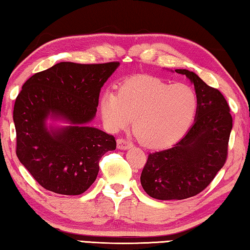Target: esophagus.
Returning <instances> with one entry per match:
<instances>
[{
	"label": "esophagus",
	"instance_id": "1",
	"mask_svg": "<svg viewBox=\"0 0 250 250\" xmlns=\"http://www.w3.org/2000/svg\"><path fill=\"white\" fill-rule=\"evenodd\" d=\"M132 143H129L124 138H118L117 139V148L118 149H128L132 147Z\"/></svg>",
	"mask_w": 250,
	"mask_h": 250
}]
</instances>
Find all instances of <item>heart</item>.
<instances>
[{
	"mask_svg": "<svg viewBox=\"0 0 250 250\" xmlns=\"http://www.w3.org/2000/svg\"><path fill=\"white\" fill-rule=\"evenodd\" d=\"M198 107V95L191 86L149 76L126 79L117 94L106 92L100 100L101 114L109 128H124L134 118L135 135L149 148H165L180 141Z\"/></svg>",
	"mask_w": 250,
	"mask_h": 250,
	"instance_id": "1",
	"label": "heart"
}]
</instances>
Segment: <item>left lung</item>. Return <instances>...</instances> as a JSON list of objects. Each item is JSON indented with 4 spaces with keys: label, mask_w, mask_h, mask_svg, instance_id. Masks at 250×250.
Instances as JSON below:
<instances>
[{
    "label": "left lung",
    "mask_w": 250,
    "mask_h": 250,
    "mask_svg": "<svg viewBox=\"0 0 250 250\" xmlns=\"http://www.w3.org/2000/svg\"><path fill=\"white\" fill-rule=\"evenodd\" d=\"M176 72L193 82L199 107L194 124L176 145L148 155L141 183L157 200H183L202 192L226 163L233 127L229 105L220 91L189 70Z\"/></svg>",
    "instance_id": "8db88e82"
}]
</instances>
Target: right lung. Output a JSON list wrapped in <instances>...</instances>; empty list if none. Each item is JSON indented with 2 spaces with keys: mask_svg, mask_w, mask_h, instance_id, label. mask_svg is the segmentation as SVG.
Here are the masks:
<instances>
[{
  "mask_svg": "<svg viewBox=\"0 0 250 250\" xmlns=\"http://www.w3.org/2000/svg\"><path fill=\"white\" fill-rule=\"evenodd\" d=\"M120 62H59L35 73L17 95L13 111L16 155L46 190L79 195L95 181L102 156L115 150L113 135L86 126L95 116L101 87ZM51 112L73 125L48 132Z\"/></svg>",
  "mask_w": 250,
  "mask_h": 250,
  "instance_id": "1",
  "label": "right lung"
}]
</instances>
